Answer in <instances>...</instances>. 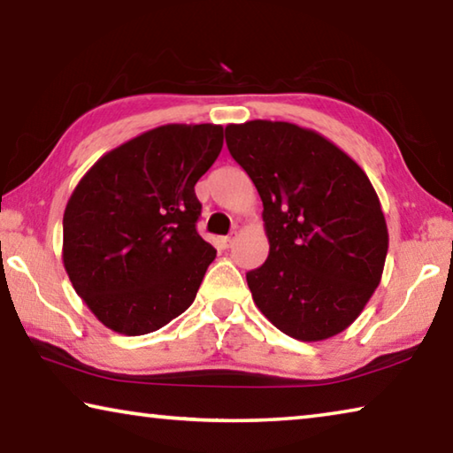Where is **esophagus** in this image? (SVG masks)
<instances>
[{
    "mask_svg": "<svg viewBox=\"0 0 453 453\" xmlns=\"http://www.w3.org/2000/svg\"><path fill=\"white\" fill-rule=\"evenodd\" d=\"M234 242H235V235H226V237H221V240H219L221 248H232Z\"/></svg>",
    "mask_w": 453,
    "mask_h": 453,
    "instance_id": "obj_1",
    "label": "esophagus"
}]
</instances>
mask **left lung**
Instances as JSON below:
<instances>
[{
  "label": "left lung",
  "instance_id": "1",
  "mask_svg": "<svg viewBox=\"0 0 453 453\" xmlns=\"http://www.w3.org/2000/svg\"><path fill=\"white\" fill-rule=\"evenodd\" d=\"M226 143L264 203L270 256L245 273L256 305L296 340L343 332L386 264L388 226L372 181L324 135L288 121L232 124Z\"/></svg>",
  "mask_w": 453,
  "mask_h": 453
}]
</instances>
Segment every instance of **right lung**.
I'll return each instance as SVG.
<instances>
[{"label":"right lung","mask_w":453,"mask_h":453,"mask_svg":"<svg viewBox=\"0 0 453 453\" xmlns=\"http://www.w3.org/2000/svg\"><path fill=\"white\" fill-rule=\"evenodd\" d=\"M224 127L170 124L107 151L64 213V265L105 327L143 335L186 311L216 250L197 234L196 183Z\"/></svg>","instance_id":"add662e5"}]
</instances>
